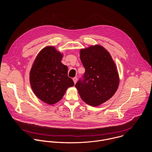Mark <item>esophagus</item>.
<instances>
[{
    "instance_id": "1",
    "label": "esophagus",
    "mask_w": 152,
    "mask_h": 152,
    "mask_svg": "<svg viewBox=\"0 0 152 152\" xmlns=\"http://www.w3.org/2000/svg\"><path fill=\"white\" fill-rule=\"evenodd\" d=\"M73 81H74V83H76L77 82V78L76 77H74V78L73 79Z\"/></svg>"
}]
</instances>
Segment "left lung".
I'll return each instance as SVG.
<instances>
[{
    "instance_id": "8db88e82",
    "label": "left lung",
    "mask_w": 152,
    "mask_h": 152,
    "mask_svg": "<svg viewBox=\"0 0 152 152\" xmlns=\"http://www.w3.org/2000/svg\"><path fill=\"white\" fill-rule=\"evenodd\" d=\"M80 58L85 72L83 80H79L75 87L84 102L97 106L110 99L118 89L116 64L109 52L97 45L81 49Z\"/></svg>"
}]
</instances>
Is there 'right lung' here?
I'll return each instance as SVG.
<instances>
[{
	"label": "right lung",
	"instance_id": "1",
	"mask_svg": "<svg viewBox=\"0 0 152 152\" xmlns=\"http://www.w3.org/2000/svg\"><path fill=\"white\" fill-rule=\"evenodd\" d=\"M63 54L53 46L43 48L32 66L29 80L35 96L49 104L63 97L68 88L74 85L68 77V67L61 62Z\"/></svg>",
	"mask_w": 152,
	"mask_h": 152
}]
</instances>
